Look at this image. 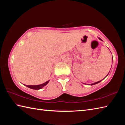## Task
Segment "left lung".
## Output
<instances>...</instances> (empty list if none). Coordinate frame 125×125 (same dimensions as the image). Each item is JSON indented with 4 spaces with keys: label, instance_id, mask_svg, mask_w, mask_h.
<instances>
[{
    "label": "left lung",
    "instance_id": "left-lung-1",
    "mask_svg": "<svg viewBox=\"0 0 125 125\" xmlns=\"http://www.w3.org/2000/svg\"><path fill=\"white\" fill-rule=\"evenodd\" d=\"M99 39L100 40H101L99 38ZM102 81H98V82H95V83H94V84H91V85H94V84H97V83H99L100 82H101Z\"/></svg>",
    "mask_w": 125,
    "mask_h": 125
}]
</instances>
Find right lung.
Returning a JSON list of instances; mask_svg holds the SVG:
<instances>
[{
  "label": "right lung",
  "instance_id": "obj_1",
  "mask_svg": "<svg viewBox=\"0 0 125 125\" xmlns=\"http://www.w3.org/2000/svg\"><path fill=\"white\" fill-rule=\"evenodd\" d=\"M49 81H47L46 82H45L44 83H43L42 84L40 85H26V86H27L29 88H31V89H34V90H39V89H42V87H44L45 85H46L49 83Z\"/></svg>",
  "mask_w": 125,
  "mask_h": 125
}]
</instances>
